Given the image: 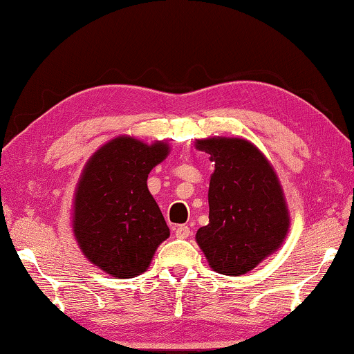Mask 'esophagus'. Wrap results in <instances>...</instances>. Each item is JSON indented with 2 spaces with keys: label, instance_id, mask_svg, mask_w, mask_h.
Here are the masks:
<instances>
[{
  "label": "esophagus",
  "instance_id": "34e87169",
  "mask_svg": "<svg viewBox=\"0 0 354 354\" xmlns=\"http://www.w3.org/2000/svg\"><path fill=\"white\" fill-rule=\"evenodd\" d=\"M192 230L188 225H177L176 227V236L177 239H187V236H190Z\"/></svg>",
  "mask_w": 354,
  "mask_h": 354
}]
</instances>
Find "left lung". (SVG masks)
<instances>
[{
    "mask_svg": "<svg viewBox=\"0 0 354 354\" xmlns=\"http://www.w3.org/2000/svg\"><path fill=\"white\" fill-rule=\"evenodd\" d=\"M211 154L209 224L196 241L216 272L241 275L279 248L288 230V212L279 178L254 145L241 138L198 140Z\"/></svg>",
    "mask_w": 354,
    "mask_h": 354,
    "instance_id": "left-lung-1",
    "label": "left lung"
}]
</instances>
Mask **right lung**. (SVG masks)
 I'll use <instances>...</instances> for the list:
<instances>
[{"mask_svg":"<svg viewBox=\"0 0 354 354\" xmlns=\"http://www.w3.org/2000/svg\"><path fill=\"white\" fill-rule=\"evenodd\" d=\"M159 142L119 137L86 164L75 193L74 234L91 263L114 277L147 270L169 227L148 190L151 169L167 156Z\"/></svg>","mask_w":354,"mask_h":354,"instance_id":"right-lung-1","label":"right lung"}]
</instances>
